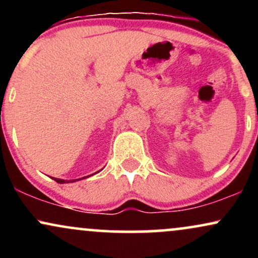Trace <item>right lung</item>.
Returning a JSON list of instances; mask_svg holds the SVG:
<instances>
[{"label": "right lung", "mask_w": 258, "mask_h": 258, "mask_svg": "<svg viewBox=\"0 0 258 258\" xmlns=\"http://www.w3.org/2000/svg\"><path fill=\"white\" fill-rule=\"evenodd\" d=\"M88 177V176H87ZM84 178H86V177H84ZM55 180L57 183H60V184H63V183H67V182H75V180H79V179H73V180H64V179H60V178H53ZM82 179V178H80Z\"/></svg>", "instance_id": "add662e5"}]
</instances>
